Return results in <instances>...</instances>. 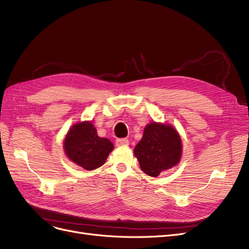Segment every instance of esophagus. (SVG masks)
Listing matches in <instances>:
<instances>
[{
  "instance_id": "esophagus-1",
  "label": "esophagus",
  "mask_w": 249,
  "mask_h": 249,
  "mask_svg": "<svg viewBox=\"0 0 249 249\" xmlns=\"http://www.w3.org/2000/svg\"><path fill=\"white\" fill-rule=\"evenodd\" d=\"M115 143H116V146H124V145H127V144H129V140H127L126 138L117 139Z\"/></svg>"
}]
</instances>
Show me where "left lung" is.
<instances>
[{
  "instance_id": "1",
  "label": "left lung",
  "mask_w": 249,
  "mask_h": 249,
  "mask_svg": "<svg viewBox=\"0 0 249 249\" xmlns=\"http://www.w3.org/2000/svg\"><path fill=\"white\" fill-rule=\"evenodd\" d=\"M134 154L142 171L155 178L162 170L169 169L179 162L182 141L171 125L152 123L145 126Z\"/></svg>"
}]
</instances>
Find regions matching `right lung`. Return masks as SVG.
I'll use <instances>...</instances> for the list:
<instances>
[{"label": "right lung", "instance_id": "right-lung-1", "mask_svg": "<svg viewBox=\"0 0 249 249\" xmlns=\"http://www.w3.org/2000/svg\"><path fill=\"white\" fill-rule=\"evenodd\" d=\"M113 148L114 145L109 139L97 136L96 129L90 122L72 125L64 140L66 156L87 170L102 166Z\"/></svg>", "mask_w": 249, "mask_h": 249}]
</instances>
